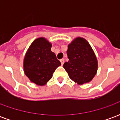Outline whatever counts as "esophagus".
I'll list each match as a JSON object with an SVG mask.
<instances>
[{
    "label": "esophagus",
    "mask_w": 120,
    "mask_h": 120,
    "mask_svg": "<svg viewBox=\"0 0 120 120\" xmlns=\"http://www.w3.org/2000/svg\"><path fill=\"white\" fill-rule=\"evenodd\" d=\"M60 62H61V64H62V65H63V64H64V58L61 59V60H60Z\"/></svg>",
    "instance_id": "34e87169"
}]
</instances>
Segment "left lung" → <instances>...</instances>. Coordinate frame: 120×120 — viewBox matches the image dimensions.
Returning <instances> with one entry per match:
<instances>
[{
	"label": "left lung",
	"instance_id": "obj_1",
	"mask_svg": "<svg viewBox=\"0 0 120 120\" xmlns=\"http://www.w3.org/2000/svg\"><path fill=\"white\" fill-rule=\"evenodd\" d=\"M67 55L69 61L64 68L69 78L78 85L88 83L93 80L98 70V60L89 42L77 37L68 45Z\"/></svg>",
	"mask_w": 120,
	"mask_h": 120
}]
</instances>
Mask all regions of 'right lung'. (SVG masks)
Masks as SVG:
<instances>
[{
  "instance_id": "1",
  "label": "right lung",
  "mask_w": 120,
  "mask_h": 120,
  "mask_svg": "<svg viewBox=\"0 0 120 120\" xmlns=\"http://www.w3.org/2000/svg\"><path fill=\"white\" fill-rule=\"evenodd\" d=\"M52 44L45 38L35 39L27 49L24 59V70L31 82L44 86L52 78L56 69L61 65L51 51Z\"/></svg>"
}]
</instances>
